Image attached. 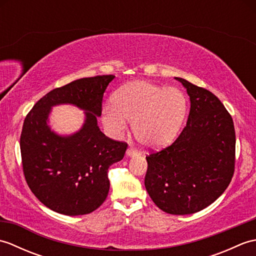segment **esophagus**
<instances>
[{
  "label": "esophagus",
  "mask_w": 256,
  "mask_h": 256,
  "mask_svg": "<svg viewBox=\"0 0 256 256\" xmlns=\"http://www.w3.org/2000/svg\"><path fill=\"white\" fill-rule=\"evenodd\" d=\"M138 154V152L133 148H128V150H126V155L130 156V157H133V156H136Z\"/></svg>",
  "instance_id": "obj_1"
}]
</instances>
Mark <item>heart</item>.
<instances>
[{"mask_svg":"<svg viewBox=\"0 0 256 256\" xmlns=\"http://www.w3.org/2000/svg\"><path fill=\"white\" fill-rule=\"evenodd\" d=\"M188 99L170 86L136 81L118 89L113 103L103 108V123L113 135H121L133 122L135 136L148 148L170 143L177 136L187 114Z\"/></svg>","mask_w":256,"mask_h":256,"instance_id":"1","label":"heart"}]
</instances>
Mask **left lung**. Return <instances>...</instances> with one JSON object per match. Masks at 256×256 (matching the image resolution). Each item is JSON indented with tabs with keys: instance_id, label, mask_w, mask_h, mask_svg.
I'll list each match as a JSON object with an SVG mask.
<instances>
[{
	"instance_id": "1",
	"label": "left lung",
	"mask_w": 256,
	"mask_h": 256,
	"mask_svg": "<svg viewBox=\"0 0 256 256\" xmlns=\"http://www.w3.org/2000/svg\"><path fill=\"white\" fill-rule=\"evenodd\" d=\"M187 89L190 112L175 142L146 156L145 187L154 204L170 214H192L224 192L234 174L233 120L212 92L176 78Z\"/></svg>"
}]
</instances>
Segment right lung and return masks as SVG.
I'll use <instances>...</instances> for the list:
<instances>
[{
  "label": "right lung",
  "instance_id": "right-lung-1",
  "mask_svg": "<svg viewBox=\"0 0 256 256\" xmlns=\"http://www.w3.org/2000/svg\"><path fill=\"white\" fill-rule=\"evenodd\" d=\"M116 76L74 80L48 92L27 114L20 134L22 166L35 197L58 214H86L104 202L108 170L121 160L128 143L112 140L98 126L103 94ZM70 102L86 111L79 132L59 137L46 125L52 106Z\"/></svg>",
  "mask_w": 256,
  "mask_h": 256
}]
</instances>
